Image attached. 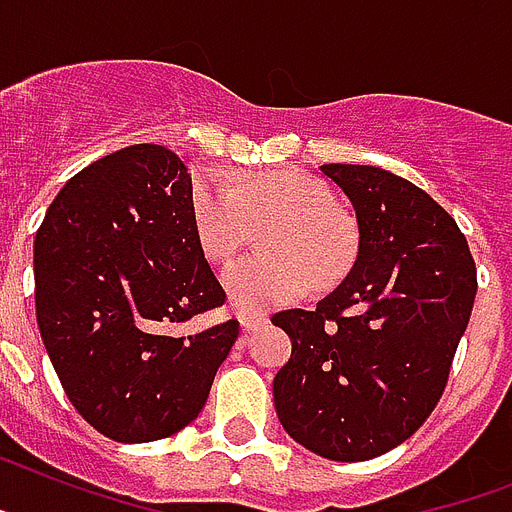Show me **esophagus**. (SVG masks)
Returning a JSON list of instances; mask_svg holds the SVG:
<instances>
[{
  "instance_id": "1",
  "label": "esophagus",
  "mask_w": 512,
  "mask_h": 512,
  "mask_svg": "<svg viewBox=\"0 0 512 512\" xmlns=\"http://www.w3.org/2000/svg\"><path fill=\"white\" fill-rule=\"evenodd\" d=\"M240 324L246 332H253V329H261L269 324V316L266 314H240Z\"/></svg>"
}]
</instances>
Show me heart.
Instances as JSON below:
<instances>
[{
    "label": "heart",
    "mask_w": 512,
    "mask_h": 512,
    "mask_svg": "<svg viewBox=\"0 0 512 512\" xmlns=\"http://www.w3.org/2000/svg\"><path fill=\"white\" fill-rule=\"evenodd\" d=\"M193 230L204 256L227 264L259 232L261 256L232 264L225 287L238 311H264L295 301L311 282L319 290L337 285L356 261V230L329 204L322 183L301 170L248 172L235 185L214 172L190 183Z\"/></svg>",
    "instance_id": "obj_1"
}]
</instances>
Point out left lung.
<instances>
[{
    "mask_svg": "<svg viewBox=\"0 0 512 512\" xmlns=\"http://www.w3.org/2000/svg\"><path fill=\"white\" fill-rule=\"evenodd\" d=\"M358 219V256L314 311L272 316L293 342L274 377L285 432L342 463L384 455L437 408L471 319L476 264L429 193L366 164H324Z\"/></svg>",
    "mask_w": 512,
    "mask_h": 512,
    "instance_id": "1",
    "label": "left lung"
}]
</instances>
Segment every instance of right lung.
<instances>
[{
    "label": "right lung",
    "instance_id": "1",
    "mask_svg": "<svg viewBox=\"0 0 512 512\" xmlns=\"http://www.w3.org/2000/svg\"><path fill=\"white\" fill-rule=\"evenodd\" d=\"M33 274L44 348L96 432L154 442L201 413L240 322L188 329L227 293L198 246L175 151L135 143L70 177L36 232Z\"/></svg>",
    "mask_w": 512,
    "mask_h": 512
}]
</instances>
